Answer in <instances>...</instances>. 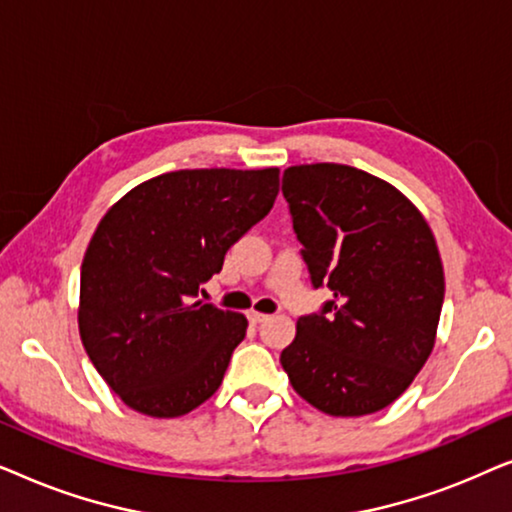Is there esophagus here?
Segmentation results:
<instances>
[{
	"label": "esophagus",
	"mask_w": 512,
	"mask_h": 512,
	"mask_svg": "<svg viewBox=\"0 0 512 512\" xmlns=\"http://www.w3.org/2000/svg\"><path fill=\"white\" fill-rule=\"evenodd\" d=\"M247 317H249L251 324H263V321L268 319V314H263V312H256V310H251V312L247 314Z\"/></svg>",
	"instance_id": "obj_1"
}]
</instances>
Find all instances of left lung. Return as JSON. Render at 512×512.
Returning a JSON list of instances; mask_svg holds the SVG:
<instances>
[{
    "instance_id": "obj_1",
    "label": "left lung",
    "mask_w": 512,
    "mask_h": 512,
    "mask_svg": "<svg viewBox=\"0 0 512 512\" xmlns=\"http://www.w3.org/2000/svg\"><path fill=\"white\" fill-rule=\"evenodd\" d=\"M284 198L324 312L300 317L279 361L291 387L333 417L387 408L433 352L443 261L422 212L389 181L338 163L284 170Z\"/></svg>"
}]
</instances>
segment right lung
Here are the masks:
<instances>
[{"instance_id": "obj_1", "label": "right lung", "mask_w": 512, "mask_h": 512, "mask_svg": "<svg viewBox=\"0 0 512 512\" xmlns=\"http://www.w3.org/2000/svg\"><path fill=\"white\" fill-rule=\"evenodd\" d=\"M277 191L279 167L165 172L97 223L81 263L79 333L128 408L181 417L221 387L247 317L193 298Z\"/></svg>"}]
</instances>
